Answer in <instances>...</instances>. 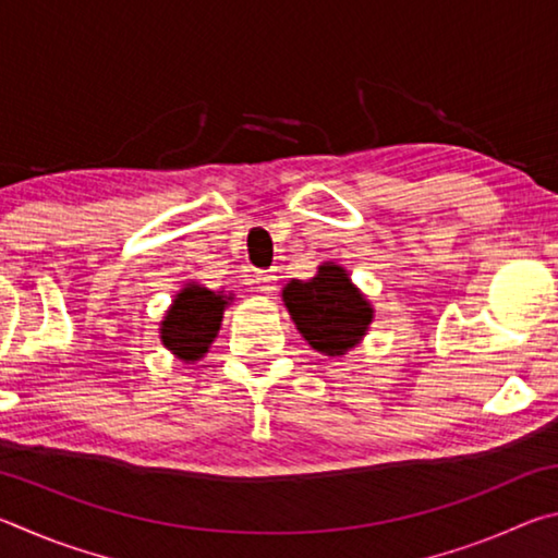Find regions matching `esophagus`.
I'll return each mask as SVG.
<instances>
[{"label":"esophagus","instance_id":"34e87169","mask_svg":"<svg viewBox=\"0 0 558 558\" xmlns=\"http://www.w3.org/2000/svg\"><path fill=\"white\" fill-rule=\"evenodd\" d=\"M256 288L260 290V292H272L278 288V276H276V270H263V272H258L256 276Z\"/></svg>","mask_w":558,"mask_h":558}]
</instances>
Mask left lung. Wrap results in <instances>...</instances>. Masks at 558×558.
Listing matches in <instances>:
<instances>
[{
    "label": "left lung",
    "mask_w": 558,
    "mask_h": 558,
    "mask_svg": "<svg viewBox=\"0 0 558 558\" xmlns=\"http://www.w3.org/2000/svg\"><path fill=\"white\" fill-rule=\"evenodd\" d=\"M282 302L307 344L327 356H342L356 347L374 319L369 300L335 263H323L307 282L290 280L282 288Z\"/></svg>",
    "instance_id": "1"
}]
</instances>
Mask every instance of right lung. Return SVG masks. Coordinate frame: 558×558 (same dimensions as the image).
I'll return each mask as SVG.
<instances>
[{
    "label": "right lung",
    "instance_id": "add662e5",
    "mask_svg": "<svg viewBox=\"0 0 558 558\" xmlns=\"http://www.w3.org/2000/svg\"><path fill=\"white\" fill-rule=\"evenodd\" d=\"M233 298L189 282L177 292L172 307L159 325V337L169 352L182 362H199L219 335L223 307Z\"/></svg>",
    "mask_w": 558,
    "mask_h": 558
}]
</instances>
